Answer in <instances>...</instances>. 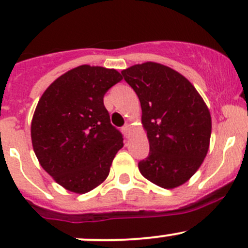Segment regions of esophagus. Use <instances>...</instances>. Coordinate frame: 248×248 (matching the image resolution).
Returning <instances> with one entry per match:
<instances>
[{
	"mask_svg": "<svg viewBox=\"0 0 248 248\" xmlns=\"http://www.w3.org/2000/svg\"><path fill=\"white\" fill-rule=\"evenodd\" d=\"M122 132H124V134L126 138H129V136H131V126H129V124L124 126L122 127Z\"/></svg>",
	"mask_w": 248,
	"mask_h": 248,
	"instance_id": "1",
	"label": "esophagus"
}]
</instances>
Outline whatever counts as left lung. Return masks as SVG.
I'll use <instances>...</instances> for the list:
<instances>
[{
    "label": "left lung",
    "mask_w": 248,
    "mask_h": 248,
    "mask_svg": "<svg viewBox=\"0 0 248 248\" xmlns=\"http://www.w3.org/2000/svg\"><path fill=\"white\" fill-rule=\"evenodd\" d=\"M121 73L138 96L150 144L149 157L138 164L140 172L162 188L181 186L209 151V108L196 87L170 67L145 62Z\"/></svg>",
    "instance_id": "left-lung-1"
}]
</instances>
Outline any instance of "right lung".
<instances>
[{"instance_id":"1","label":"right lung","mask_w":248,"mask_h":248,"mask_svg":"<svg viewBox=\"0 0 248 248\" xmlns=\"http://www.w3.org/2000/svg\"><path fill=\"white\" fill-rule=\"evenodd\" d=\"M122 80L116 69L76 67L44 91L31 124L39 164L63 188L92 191L108 177L122 134L110 124L103 97Z\"/></svg>"}]
</instances>
